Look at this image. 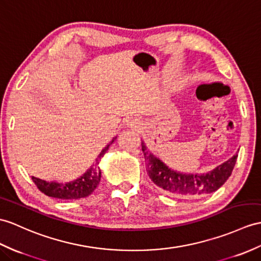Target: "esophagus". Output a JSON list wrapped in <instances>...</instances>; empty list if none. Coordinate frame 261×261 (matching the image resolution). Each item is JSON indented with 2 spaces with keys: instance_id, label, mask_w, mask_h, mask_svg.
<instances>
[{
  "instance_id": "1",
  "label": "esophagus",
  "mask_w": 261,
  "mask_h": 261,
  "mask_svg": "<svg viewBox=\"0 0 261 261\" xmlns=\"http://www.w3.org/2000/svg\"><path fill=\"white\" fill-rule=\"evenodd\" d=\"M126 124L130 125L131 128H139V126H140V124H141V122H140V120L137 119V118H131L128 121H126Z\"/></svg>"
}]
</instances>
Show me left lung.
Returning a JSON list of instances; mask_svg holds the SVG:
<instances>
[{"label":"left lung","mask_w":261,"mask_h":261,"mask_svg":"<svg viewBox=\"0 0 261 261\" xmlns=\"http://www.w3.org/2000/svg\"><path fill=\"white\" fill-rule=\"evenodd\" d=\"M141 145L150 179L161 190L174 196L202 197L217 191L231 175L238 156L234 154L232 158L207 173H182L169 168L148 150L143 141Z\"/></svg>","instance_id":"1"}]
</instances>
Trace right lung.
<instances>
[{"label":"right lung","instance_id":"1","mask_svg":"<svg viewBox=\"0 0 261 261\" xmlns=\"http://www.w3.org/2000/svg\"><path fill=\"white\" fill-rule=\"evenodd\" d=\"M116 138H113L110 143L107 144L105 149H102L100 154L98 155V159H101L103 155L106 154L109 147L116 140ZM96 159L93 166H91L89 170H87L86 173H83L81 177L77 179L70 181V182H57V181H48L42 180L39 178L32 177L33 182L39 188V190L44 193V195L58 198V199H64V200H73V199H80L86 198L92 193L95 188L99 186L101 180V170L99 167V160Z\"/></svg>","mask_w":261,"mask_h":261}]
</instances>
